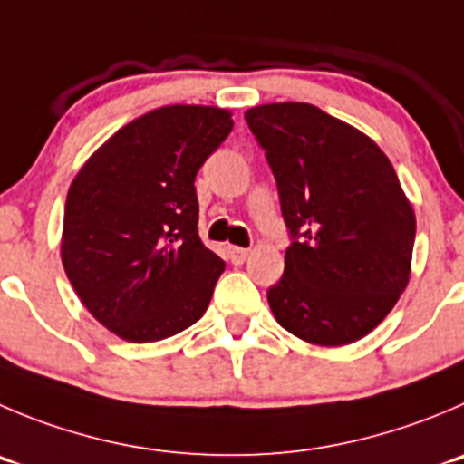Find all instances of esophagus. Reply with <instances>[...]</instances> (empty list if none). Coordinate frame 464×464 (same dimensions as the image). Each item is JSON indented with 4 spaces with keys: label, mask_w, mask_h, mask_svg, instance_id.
<instances>
[{
    "label": "esophagus",
    "mask_w": 464,
    "mask_h": 464,
    "mask_svg": "<svg viewBox=\"0 0 464 464\" xmlns=\"http://www.w3.org/2000/svg\"><path fill=\"white\" fill-rule=\"evenodd\" d=\"M227 257L232 264H244L248 259V250L239 246H227Z\"/></svg>",
    "instance_id": "1"
}]
</instances>
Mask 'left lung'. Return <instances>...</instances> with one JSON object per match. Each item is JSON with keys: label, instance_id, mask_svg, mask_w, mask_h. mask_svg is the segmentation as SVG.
I'll use <instances>...</instances> for the list:
<instances>
[{"label": "left lung", "instance_id": "left-lung-1", "mask_svg": "<svg viewBox=\"0 0 464 464\" xmlns=\"http://www.w3.org/2000/svg\"><path fill=\"white\" fill-rule=\"evenodd\" d=\"M266 150L291 232L285 273L268 289L277 324L316 346L372 333L410 280L414 209L387 154L314 104L246 111Z\"/></svg>", "mask_w": 464, "mask_h": 464}]
</instances>
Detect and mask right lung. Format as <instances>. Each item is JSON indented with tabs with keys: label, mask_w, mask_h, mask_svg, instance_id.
Returning a JSON list of instances; mask_svg holds the SVG:
<instances>
[{
	"label": "right lung",
	"mask_w": 464,
	"mask_h": 464,
	"mask_svg": "<svg viewBox=\"0 0 464 464\" xmlns=\"http://www.w3.org/2000/svg\"><path fill=\"white\" fill-rule=\"evenodd\" d=\"M232 127L227 109H154L100 145L70 184L65 276L86 310L125 342L173 337L209 305L225 262L198 235L193 182Z\"/></svg>",
	"instance_id": "1"
}]
</instances>
